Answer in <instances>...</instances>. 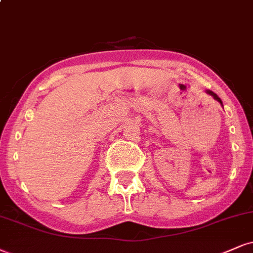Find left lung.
<instances>
[{
    "instance_id": "left-lung-1",
    "label": "left lung",
    "mask_w": 253,
    "mask_h": 253,
    "mask_svg": "<svg viewBox=\"0 0 253 253\" xmlns=\"http://www.w3.org/2000/svg\"><path fill=\"white\" fill-rule=\"evenodd\" d=\"M207 92L209 93V95H211V96H212V97H213L214 99H216V101H218V102H219V103H220V104H222V105H223V102H222V99H220L219 97H218V96L216 95V93H214V92H212V91H211V90H207Z\"/></svg>"
}]
</instances>
